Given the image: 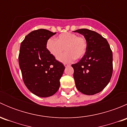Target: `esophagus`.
Masks as SVG:
<instances>
[{
  "label": "esophagus",
  "instance_id": "obj_1",
  "mask_svg": "<svg viewBox=\"0 0 127 127\" xmlns=\"http://www.w3.org/2000/svg\"><path fill=\"white\" fill-rule=\"evenodd\" d=\"M64 66H65V67H67V66H70L69 64H67V63H64Z\"/></svg>",
  "mask_w": 127,
  "mask_h": 127
}]
</instances>
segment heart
Here are the masks:
<instances>
[{"label": "heart", "mask_w": 127, "mask_h": 127, "mask_svg": "<svg viewBox=\"0 0 127 127\" xmlns=\"http://www.w3.org/2000/svg\"><path fill=\"white\" fill-rule=\"evenodd\" d=\"M47 48L51 55L63 63H70L74 59H81L86 53L87 42L85 37L76 34L65 32L60 34L55 40L49 39L47 42Z\"/></svg>", "instance_id": "heart-1"}]
</instances>
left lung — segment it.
<instances>
[{
  "instance_id": "obj_1",
  "label": "left lung",
  "mask_w": 127,
  "mask_h": 127,
  "mask_svg": "<svg viewBox=\"0 0 127 127\" xmlns=\"http://www.w3.org/2000/svg\"><path fill=\"white\" fill-rule=\"evenodd\" d=\"M87 42V50L81 60L74 64V79L76 88L83 94L93 95L107 86L113 71L112 52L107 40L93 31L80 29Z\"/></svg>"
}]
</instances>
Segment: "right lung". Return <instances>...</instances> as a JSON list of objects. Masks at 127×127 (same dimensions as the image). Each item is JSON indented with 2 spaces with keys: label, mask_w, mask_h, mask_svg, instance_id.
I'll use <instances>...</instances> for the list:
<instances>
[{
  "label": "right lung",
  "mask_w": 127,
  "mask_h": 127,
  "mask_svg": "<svg viewBox=\"0 0 127 127\" xmlns=\"http://www.w3.org/2000/svg\"><path fill=\"white\" fill-rule=\"evenodd\" d=\"M56 32L44 29L31 32L21 43L19 65L24 84L40 97L53 95L60 86L65 67L47 48V42Z\"/></svg>",
  "instance_id": "right-lung-1"
}]
</instances>
